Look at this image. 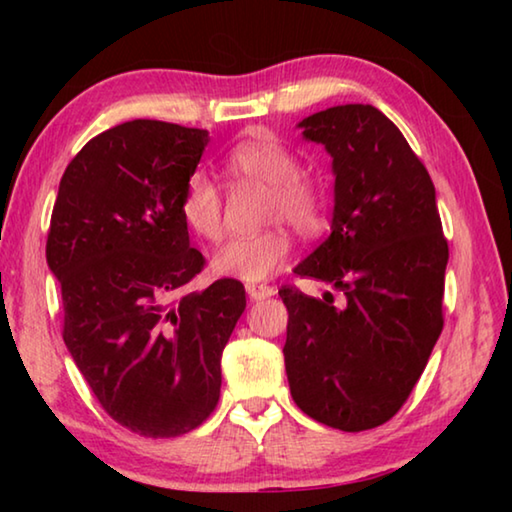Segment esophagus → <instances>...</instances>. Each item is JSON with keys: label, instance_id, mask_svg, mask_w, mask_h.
Instances as JSON below:
<instances>
[{"label": "esophagus", "instance_id": "esophagus-1", "mask_svg": "<svg viewBox=\"0 0 512 512\" xmlns=\"http://www.w3.org/2000/svg\"><path fill=\"white\" fill-rule=\"evenodd\" d=\"M246 291L253 300H262V298H268L275 293V289L268 287V284H246Z\"/></svg>", "mask_w": 512, "mask_h": 512}]
</instances>
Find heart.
Masks as SVG:
<instances>
[{
    "label": "heart",
    "instance_id": "heart-1",
    "mask_svg": "<svg viewBox=\"0 0 512 512\" xmlns=\"http://www.w3.org/2000/svg\"><path fill=\"white\" fill-rule=\"evenodd\" d=\"M223 167L237 183L266 187L264 221H282L298 232H314L323 223V196L314 180L300 173V158L273 133H255L232 144ZM180 216L201 239H216L223 230V196L205 171L187 178L180 196ZM291 241L271 228L257 235L232 237L214 250L212 268L223 277L262 282L289 262Z\"/></svg>",
    "mask_w": 512,
    "mask_h": 512
}]
</instances>
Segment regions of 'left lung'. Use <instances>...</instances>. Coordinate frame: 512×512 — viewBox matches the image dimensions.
I'll use <instances>...</instances> for the list:
<instances>
[{"label": "left lung", "mask_w": 512, "mask_h": 512, "mask_svg": "<svg viewBox=\"0 0 512 512\" xmlns=\"http://www.w3.org/2000/svg\"><path fill=\"white\" fill-rule=\"evenodd\" d=\"M302 135L334 167L332 235L296 266L343 293L282 287L293 402L341 431L379 427L409 400L443 332L447 239L429 171L384 112L320 110Z\"/></svg>", "instance_id": "8db88e82"}]
</instances>
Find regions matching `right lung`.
Segmentation results:
<instances>
[{"instance_id":"obj_1","label":"right lung","mask_w":512,"mask_h":512,"mask_svg":"<svg viewBox=\"0 0 512 512\" xmlns=\"http://www.w3.org/2000/svg\"><path fill=\"white\" fill-rule=\"evenodd\" d=\"M207 131L135 119L101 133L60 178L47 264L63 339L101 409L144 438L203 424L221 395V354L246 309L223 277L183 293L205 257L189 246L180 196Z\"/></svg>"}]
</instances>
